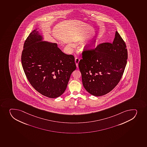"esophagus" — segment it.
Here are the masks:
<instances>
[{
  "instance_id": "esophagus-1",
  "label": "esophagus",
  "mask_w": 147,
  "mask_h": 147,
  "mask_svg": "<svg viewBox=\"0 0 147 147\" xmlns=\"http://www.w3.org/2000/svg\"><path fill=\"white\" fill-rule=\"evenodd\" d=\"M80 59L79 57H76L75 59V62L76 63V66L77 67H78V64H79V62H80Z\"/></svg>"
}]
</instances>
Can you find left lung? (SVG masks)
Returning <instances> with one entry per match:
<instances>
[{
	"label": "left lung",
	"instance_id": "8db88e82",
	"mask_svg": "<svg viewBox=\"0 0 147 147\" xmlns=\"http://www.w3.org/2000/svg\"><path fill=\"white\" fill-rule=\"evenodd\" d=\"M127 58V45L117 31L112 43L85 50L79 63L85 89L94 96L109 93L122 78Z\"/></svg>",
	"mask_w": 147,
	"mask_h": 147
}]
</instances>
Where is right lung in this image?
<instances>
[{
	"label": "right lung",
	"mask_w": 147,
	"mask_h": 147,
	"mask_svg": "<svg viewBox=\"0 0 147 147\" xmlns=\"http://www.w3.org/2000/svg\"><path fill=\"white\" fill-rule=\"evenodd\" d=\"M37 30L25 40L21 60L28 81L35 90L50 98L58 97L67 88L76 69L75 57L61 51L57 44L41 42Z\"/></svg>",
	"instance_id": "right-lung-1"
}]
</instances>
